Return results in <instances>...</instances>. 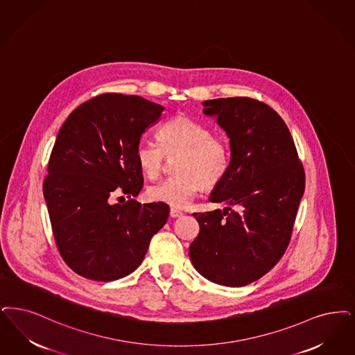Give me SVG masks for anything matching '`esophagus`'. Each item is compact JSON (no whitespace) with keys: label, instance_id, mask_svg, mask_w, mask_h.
Here are the masks:
<instances>
[{"label":"esophagus","instance_id":"obj_1","mask_svg":"<svg viewBox=\"0 0 355 355\" xmlns=\"http://www.w3.org/2000/svg\"><path fill=\"white\" fill-rule=\"evenodd\" d=\"M184 213L182 211H180V210H177V209H171V218H180V216H182Z\"/></svg>","mask_w":355,"mask_h":355}]
</instances>
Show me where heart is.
Here are the masks:
<instances>
[{
    "label": "heart",
    "mask_w": 355,
    "mask_h": 355,
    "mask_svg": "<svg viewBox=\"0 0 355 355\" xmlns=\"http://www.w3.org/2000/svg\"><path fill=\"white\" fill-rule=\"evenodd\" d=\"M158 144L140 141L136 146V161L149 180L162 173L165 156L173 158L171 178L152 184L148 198L181 209L203 187L219 184L230 166V146L226 139L214 135L211 129L186 116H177L159 128Z\"/></svg>",
    "instance_id": "heart-1"
}]
</instances>
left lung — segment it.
I'll use <instances>...</instances> for the list:
<instances>
[{
	"instance_id": "left-lung-1",
	"label": "left lung",
	"mask_w": 355,
	"mask_h": 355,
	"mask_svg": "<svg viewBox=\"0 0 355 355\" xmlns=\"http://www.w3.org/2000/svg\"><path fill=\"white\" fill-rule=\"evenodd\" d=\"M202 105L230 139L227 173L209 197L227 207L193 214L200 230L189 256L207 280L243 286L270 272L284 255L305 190L304 168L289 129L267 104L227 98Z\"/></svg>"
}]
</instances>
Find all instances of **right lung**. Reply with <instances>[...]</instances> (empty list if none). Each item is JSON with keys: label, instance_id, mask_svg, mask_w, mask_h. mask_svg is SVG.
I'll list each match as a JSON object with an SVG mask.
<instances>
[{"label": "right lung", "instance_id": "obj_1", "mask_svg": "<svg viewBox=\"0 0 355 355\" xmlns=\"http://www.w3.org/2000/svg\"><path fill=\"white\" fill-rule=\"evenodd\" d=\"M162 111L140 96L104 94L72 111L58 133L43 197L59 254L85 279L132 273L168 220V205L130 198L144 184L136 146ZM116 189L130 200L112 205Z\"/></svg>", "mask_w": 355, "mask_h": 355}]
</instances>
